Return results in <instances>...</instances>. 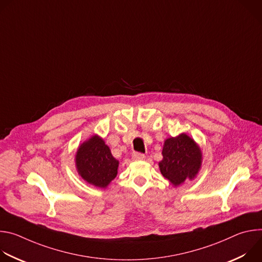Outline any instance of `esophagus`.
<instances>
[{"instance_id": "1", "label": "esophagus", "mask_w": 262, "mask_h": 262, "mask_svg": "<svg viewBox=\"0 0 262 262\" xmlns=\"http://www.w3.org/2000/svg\"><path fill=\"white\" fill-rule=\"evenodd\" d=\"M132 159H133L134 161H143V160H145V156H144L143 154L135 152V154H133Z\"/></svg>"}]
</instances>
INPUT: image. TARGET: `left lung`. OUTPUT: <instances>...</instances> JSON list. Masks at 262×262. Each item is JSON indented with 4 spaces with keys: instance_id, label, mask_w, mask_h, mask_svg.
<instances>
[{
    "instance_id": "1",
    "label": "left lung",
    "mask_w": 262,
    "mask_h": 262,
    "mask_svg": "<svg viewBox=\"0 0 262 262\" xmlns=\"http://www.w3.org/2000/svg\"><path fill=\"white\" fill-rule=\"evenodd\" d=\"M163 160L159 163L162 175L173 186L193 180L202 166V151L198 143L184 133L168 138L163 145Z\"/></svg>"
}]
</instances>
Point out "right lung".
Wrapping results in <instances>:
<instances>
[{
  "mask_svg": "<svg viewBox=\"0 0 262 262\" xmlns=\"http://www.w3.org/2000/svg\"><path fill=\"white\" fill-rule=\"evenodd\" d=\"M78 174L89 184L105 189L118 173L119 161L98 135L81 143L74 157Z\"/></svg>",
  "mask_w": 262,
  "mask_h": 262,
  "instance_id": "right-lung-1",
  "label": "right lung"
}]
</instances>
